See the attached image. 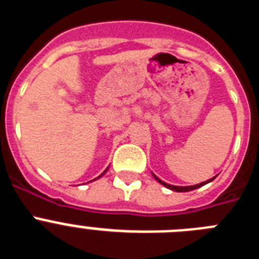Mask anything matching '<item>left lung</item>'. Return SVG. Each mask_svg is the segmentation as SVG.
<instances>
[{"label": "left lung", "instance_id": "1", "mask_svg": "<svg viewBox=\"0 0 259 259\" xmlns=\"http://www.w3.org/2000/svg\"><path fill=\"white\" fill-rule=\"evenodd\" d=\"M153 176H154V179L157 180V182H159L162 185H164L166 188L171 189V191H175V192H189V191H193V189L200 188V187H202V185L207 184V183H210V182H212V180H214V178H211V179L207 180V182L200 183V184H196V185H191V187H178V185H171V184H167V183L162 182V180L159 179V178H157V176H155L154 174H153Z\"/></svg>", "mask_w": 259, "mask_h": 259}]
</instances>
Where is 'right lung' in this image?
<instances>
[{"mask_svg": "<svg viewBox=\"0 0 259 259\" xmlns=\"http://www.w3.org/2000/svg\"><path fill=\"white\" fill-rule=\"evenodd\" d=\"M106 171H107V168H106V170H105V171H104V174H105V172H106ZM104 174H101V175L98 176V178H101V176H102V175H104ZM98 178H97V179H98Z\"/></svg>", "mask_w": 259, "mask_h": 259, "instance_id": "right-lung-1", "label": "right lung"}]
</instances>
